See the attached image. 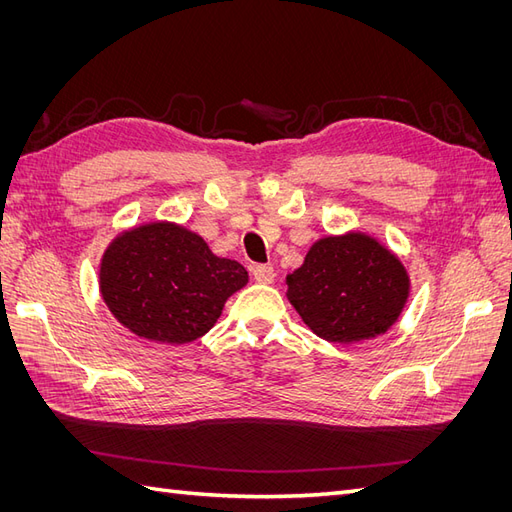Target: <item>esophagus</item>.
I'll return each instance as SVG.
<instances>
[{
    "instance_id": "obj_1",
    "label": "esophagus",
    "mask_w": 512,
    "mask_h": 512,
    "mask_svg": "<svg viewBox=\"0 0 512 512\" xmlns=\"http://www.w3.org/2000/svg\"><path fill=\"white\" fill-rule=\"evenodd\" d=\"M252 273H254V280L260 284H271L275 280V271L271 265H256Z\"/></svg>"
}]
</instances>
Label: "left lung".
I'll return each mask as SVG.
<instances>
[{
  "instance_id": "left-lung-1",
  "label": "left lung",
  "mask_w": 512,
  "mask_h": 512,
  "mask_svg": "<svg viewBox=\"0 0 512 512\" xmlns=\"http://www.w3.org/2000/svg\"><path fill=\"white\" fill-rule=\"evenodd\" d=\"M286 282L288 301L303 322L335 344L384 333L401 314L410 290L401 262L361 232L314 243Z\"/></svg>"
}]
</instances>
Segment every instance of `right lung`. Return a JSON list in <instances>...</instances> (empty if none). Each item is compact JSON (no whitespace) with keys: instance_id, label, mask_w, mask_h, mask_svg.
Segmentation results:
<instances>
[{"instance_id":"1","label":"right lung","mask_w":512,"mask_h":512,"mask_svg":"<svg viewBox=\"0 0 512 512\" xmlns=\"http://www.w3.org/2000/svg\"><path fill=\"white\" fill-rule=\"evenodd\" d=\"M245 284L247 271L237 260L218 258L175 224H147L117 237L100 267L102 297L115 318L162 344L205 335Z\"/></svg>"}]
</instances>
